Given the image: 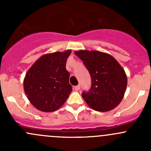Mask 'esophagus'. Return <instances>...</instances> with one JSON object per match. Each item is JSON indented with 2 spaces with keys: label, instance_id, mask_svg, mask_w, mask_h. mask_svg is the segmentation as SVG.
<instances>
[{
  "label": "esophagus",
  "instance_id": "1",
  "mask_svg": "<svg viewBox=\"0 0 151 151\" xmlns=\"http://www.w3.org/2000/svg\"><path fill=\"white\" fill-rule=\"evenodd\" d=\"M74 89H75V91H79L80 89V85H78L74 87Z\"/></svg>",
  "mask_w": 151,
  "mask_h": 151
}]
</instances>
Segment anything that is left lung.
<instances>
[{
    "mask_svg": "<svg viewBox=\"0 0 151 151\" xmlns=\"http://www.w3.org/2000/svg\"><path fill=\"white\" fill-rule=\"evenodd\" d=\"M91 74L92 85L82 96L88 106L99 112L113 109L121 103L127 87V77L122 66L107 53L100 51L74 52Z\"/></svg>",
    "mask_w": 151,
    "mask_h": 151,
    "instance_id": "1",
    "label": "left lung"
}]
</instances>
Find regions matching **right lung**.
<instances>
[{
  "label": "right lung",
  "instance_id": "right-lung-1",
  "mask_svg": "<svg viewBox=\"0 0 151 151\" xmlns=\"http://www.w3.org/2000/svg\"><path fill=\"white\" fill-rule=\"evenodd\" d=\"M71 51L48 53L39 58L29 68L23 82L30 102L39 110L54 112L60 107L72 91L69 72L66 69Z\"/></svg>",
  "mask_w": 151,
  "mask_h": 151
}]
</instances>
